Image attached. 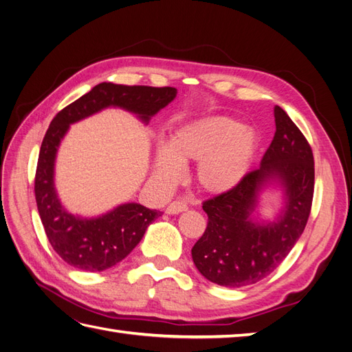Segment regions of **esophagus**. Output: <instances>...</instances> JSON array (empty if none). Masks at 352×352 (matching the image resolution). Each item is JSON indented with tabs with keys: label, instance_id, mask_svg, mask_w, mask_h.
Listing matches in <instances>:
<instances>
[{
	"label": "esophagus",
	"instance_id": "esophagus-1",
	"mask_svg": "<svg viewBox=\"0 0 352 352\" xmlns=\"http://www.w3.org/2000/svg\"><path fill=\"white\" fill-rule=\"evenodd\" d=\"M186 210H188L186 202L185 201H180V199H176L173 202H170V204L167 206L166 212H167V214H179V212L186 211Z\"/></svg>",
	"mask_w": 352,
	"mask_h": 352
}]
</instances>
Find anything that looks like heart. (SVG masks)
<instances>
[{
	"instance_id": "obj_1",
	"label": "heart",
	"mask_w": 352,
	"mask_h": 352,
	"mask_svg": "<svg viewBox=\"0 0 352 352\" xmlns=\"http://www.w3.org/2000/svg\"><path fill=\"white\" fill-rule=\"evenodd\" d=\"M257 135L229 117H207L185 124L160 146L155 155V176L164 185H173L180 166L197 163V186L211 195L225 194L248 173L257 151Z\"/></svg>"
}]
</instances>
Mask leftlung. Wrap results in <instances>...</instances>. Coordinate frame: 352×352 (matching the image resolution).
<instances>
[{
	"mask_svg": "<svg viewBox=\"0 0 352 352\" xmlns=\"http://www.w3.org/2000/svg\"><path fill=\"white\" fill-rule=\"evenodd\" d=\"M276 132L261 166L228 192L202 202L208 223L192 248L199 273L212 283L241 287L257 283L286 258L305 229L314 194V157L302 132L279 105ZM278 179L285 208L276 222H252L261 186Z\"/></svg>",
	"mask_w": 352,
	"mask_h": 352,
	"instance_id": "obj_1",
	"label": "left lung"
}]
</instances>
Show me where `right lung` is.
<instances>
[{
    "instance_id": "obj_1",
    "label": "right lung",
    "mask_w": 352,
    "mask_h": 352,
    "mask_svg": "<svg viewBox=\"0 0 352 352\" xmlns=\"http://www.w3.org/2000/svg\"><path fill=\"white\" fill-rule=\"evenodd\" d=\"M176 88L116 85L102 82L69 104L52 119L41 145L35 198L51 247L72 267L102 272L120 263L142 239L146 228L162 216L135 202H127L95 219L73 216L61 206L54 188V163L58 145L72 123L107 107H120L145 123L176 97Z\"/></svg>"
}]
</instances>
